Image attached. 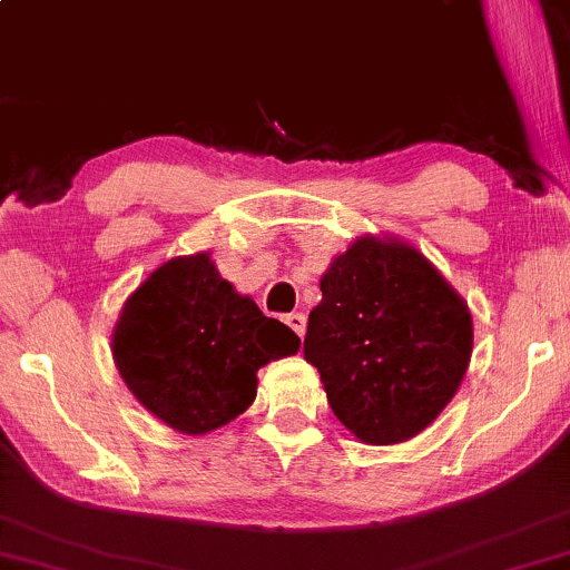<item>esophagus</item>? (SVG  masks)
I'll use <instances>...</instances> for the list:
<instances>
[{
    "mask_svg": "<svg viewBox=\"0 0 570 570\" xmlns=\"http://www.w3.org/2000/svg\"><path fill=\"white\" fill-rule=\"evenodd\" d=\"M284 324L286 326H289V330L294 332V335H297V337H303L305 335V316H303V313H286V316H284Z\"/></svg>",
    "mask_w": 570,
    "mask_h": 570,
    "instance_id": "esophagus-1",
    "label": "esophagus"
}]
</instances>
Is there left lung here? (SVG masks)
<instances>
[{"mask_svg": "<svg viewBox=\"0 0 570 570\" xmlns=\"http://www.w3.org/2000/svg\"><path fill=\"white\" fill-rule=\"evenodd\" d=\"M305 358L362 442L415 436L453 399L472 358V316L423 254L362 238L322 278Z\"/></svg>", "mask_w": 570, "mask_h": 570, "instance_id": "obj_1", "label": "left lung"}]
</instances>
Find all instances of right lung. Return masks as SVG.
<instances>
[{"label": "right lung", "instance_id": "1", "mask_svg": "<svg viewBox=\"0 0 570 570\" xmlns=\"http://www.w3.org/2000/svg\"><path fill=\"white\" fill-rule=\"evenodd\" d=\"M299 337L240 297L206 254L160 265L128 297L112 351L134 396L163 423L206 434L257 396V370Z\"/></svg>", "mask_w": 570, "mask_h": 570}]
</instances>
